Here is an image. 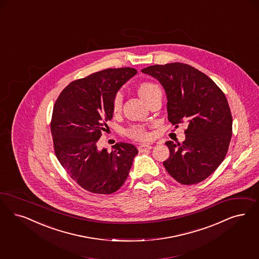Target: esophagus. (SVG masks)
Here are the masks:
<instances>
[{
	"label": "esophagus",
	"instance_id": "obj_1",
	"mask_svg": "<svg viewBox=\"0 0 259 259\" xmlns=\"http://www.w3.org/2000/svg\"><path fill=\"white\" fill-rule=\"evenodd\" d=\"M152 147H153V146H152L151 144L143 143V144H141V145L138 147V149H139V151L140 152H145L152 149Z\"/></svg>",
	"mask_w": 259,
	"mask_h": 259
}]
</instances>
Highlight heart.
<instances>
[{"label": "heart", "instance_id": "1", "mask_svg": "<svg viewBox=\"0 0 259 259\" xmlns=\"http://www.w3.org/2000/svg\"><path fill=\"white\" fill-rule=\"evenodd\" d=\"M138 93L141 96V98L143 100H145L146 102L150 99V98L155 96L158 93H161V88L153 83V82H142L139 86H138ZM121 103H122V97L120 94H116V97L113 99V111L116 113L120 110L121 108ZM126 134L129 137L136 139V140H145L148 135L145 132V130L140 127V126H133L129 129L126 130Z\"/></svg>", "mask_w": 259, "mask_h": 259}]
</instances>
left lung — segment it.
<instances>
[{
  "label": "left lung",
  "mask_w": 259,
  "mask_h": 259,
  "mask_svg": "<svg viewBox=\"0 0 259 259\" xmlns=\"http://www.w3.org/2000/svg\"><path fill=\"white\" fill-rule=\"evenodd\" d=\"M142 71L165 91L170 122L188 124L182 144L165 143L170 152L163 161L165 169L183 185L204 181L224 161L232 139V114L223 92L205 73L183 63L154 65Z\"/></svg>",
  "instance_id": "1"
}]
</instances>
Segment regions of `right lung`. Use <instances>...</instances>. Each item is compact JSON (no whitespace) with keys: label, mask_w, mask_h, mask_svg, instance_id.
<instances>
[{"label":"right lung","mask_w":259,"mask_h":259,"mask_svg":"<svg viewBox=\"0 0 259 259\" xmlns=\"http://www.w3.org/2000/svg\"><path fill=\"white\" fill-rule=\"evenodd\" d=\"M137 72L133 68L95 72L72 81L55 101L51 123L55 155L71 178L90 192H116L138 154L131 143H116L111 152L98 147L113 117V99Z\"/></svg>","instance_id":"obj_1"}]
</instances>
